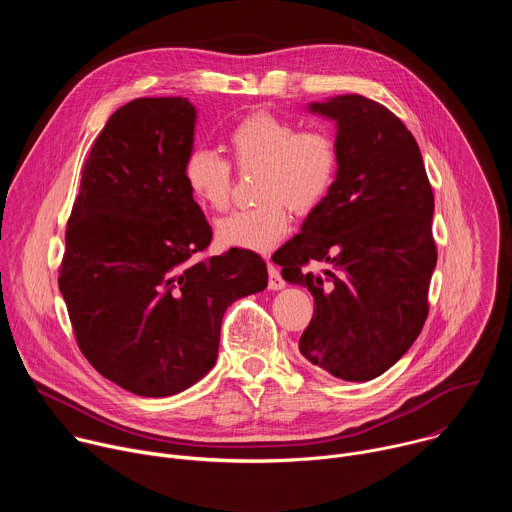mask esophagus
I'll return each instance as SVG.
<instances>
[{
	"label": "esophagus",
	"mask_w": 512,
	"mask_h": 512,
	"mask_svg": "<svg viewBox=\"0 0 512 512\" xmlns=\"http://www.w3.org/2000/svg\"><path fill=\"white\" fill-rule=\"evenodd\" d=\"M283 287H285V281H283L279 269L273 263H269V289L271 291H279Z\"/></svg>",
	"instance_id": "obj_1"
}]
</instances>
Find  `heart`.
Instances as JSON below:
<instances>
[{
    "mask_svg": "<svg viewBox=\"0 0 512 512\" xmlns=\"http://www.w3.org/2000/svg\"><path fill=\"white\" fill-rule=\"evenodd\" d=\"M229 152L239 170H261L255 208L235 210L216 221L214 237L221 247L255 253L271 251L289 231L287 204L296 212L316 208L330 192L338 154L332 137L318 129L298 127L257 111L229 133ZM184 182L204 210H223L231 198V166L218 154L198 148L188 154Z\"/></svg>",
    "mask_w": 512,
    "mask_h": 512,
    "instance_id": "heart-1",
    "label": "heart"
}]
</instances>
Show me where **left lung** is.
<instances>
[{"instance_id":"8db88e82","label":"left lung","mask_w":512,"mask_h":512,"mask_svg":"<svg viewBox=\"0 0 512 512\" xmlns=\"http://www.w3.org/2000/svg\"><path fill=\"white\" fill-rule=\"evenodd\" d=\"M308 111L336 123L338 168L302 233L279 249L281 275L314 296V318L300 338L304 358L364 383L393 367L427 318L437 263L433 192L415 137L387 107L336 95ZM310 260L331 269L302 270Z\"/></svg>"}]
</instances>
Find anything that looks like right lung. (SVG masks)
<instances>
[{
    "instance_id": "add662e5",
    "label": "right lung",
    "mask_w": 512,
    "mask_h": 512,
    "mask_svg": "<svg viewBox=\"0 0 512 512\" xmlns=\"http://www.w3.org/2000/svg\"><path fill=\"white\" fill-rule=\"evenodd\" d=\"M196 107L135 99L95 139L66 227L58 287L81 352L139 397H172L216 364L227 308L267 287L245 249L194 261L212 239L184 182Z\"/></svg>"
}]
</instances>
